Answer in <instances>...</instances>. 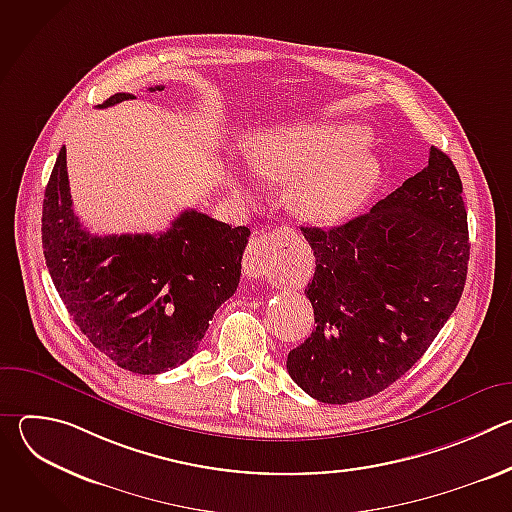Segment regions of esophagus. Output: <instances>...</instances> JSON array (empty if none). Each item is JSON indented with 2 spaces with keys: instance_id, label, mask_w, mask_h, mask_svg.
I'll use <instances>...</instances> for the list:
<instances>
[{
  "instance_id": "1",
  "label": "esophagus",
  "mask_w": 512,
  "mask_h": 512,
  "mask_svg": "<svg viewBox=\"0 0 512 512\" xmlns=\"http://www.w3.org/2000/svg\"><path fill=\"white\" fill-rule=\"evenodd\" d=\"M283 247V233L273 231V233H263L257 235L249 241V247L243 257V269L249 277H263L269 273L275 257L279 255Z\"/></svg>"
}]
</instances>
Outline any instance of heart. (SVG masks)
I'll use <instances>...</instances> for the list:
<instances>
[{
	"instance_id": "heart-1",
	"label": "heart",
	"mask_w": 512,
	"mask_h": 512,
	"mask_svg": "<svg viewBox=\"0 0 512 512\" xmlns=\"http://www.w3.org/2000/svg\"><path fill=\"white\" fill-rule=\"evenodd\" d=\"M352 123H306L263 133L251 156L253 172L267 182H294L289 204L314 225L338 223L369 198L379 166Z\"/></svg>"
}]
</instances>
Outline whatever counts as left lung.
<instances>
[{"label": "left lung", "instance_id": "left-lung-1", "mask_svg": "<svg viewBox=\"0 0 512 512\" xmlns=\"http://www.w3.org/2000/svg\"><path fill=\"white\" fill-rule=\"evenodd\" d=\"M302 233L316 257L306 289L316 328L287 354V373L322 403L373 397L423 356L462 298L470 243L460 174L431 145L427 166L369 212Z\"/></svg>", "mask_w": 512, "mask_h": 512}]
</instances>
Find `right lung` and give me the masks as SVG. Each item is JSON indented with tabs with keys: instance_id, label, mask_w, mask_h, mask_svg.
Returning a JSON list of instances; mask_svg holds the SVG:
<instances>
[{
	"instance_id": "add662e5",
	"label": "right lung",
	"mask_w": 512,
	"mask_h": 512,
	"mask_svg": "<svg viewBox=\"0 0 512 512\" xmlns=\"http://www.w3.org/2000/svg\"><path fill=\"white\" fill-rule=\"evenodd\" d=\"M127 99L117 93L99 107ZM249 235L192 208L166 233L91 235L72 210L64 148L44 192L42 249L60 300L99 352L137 375L176 369L196 352L237 291Z\"/></svg>"
}]
</instances>
